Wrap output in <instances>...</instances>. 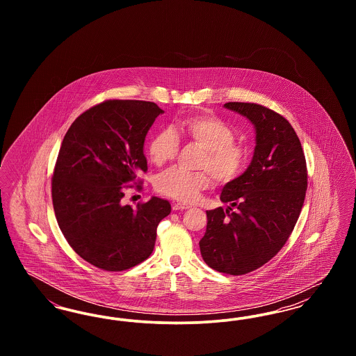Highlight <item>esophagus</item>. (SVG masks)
I'll use <instances>...</instances> for the list:
<instances>
[{
    "label": "esophagus",
    "mask_w": 356,
    "mask_h": 356,
    "mask_svg": "<svg viewBox=\"0 0 356 356\" xmlns=\"http://www.w3.org/2000/svg\"><path fill=\"white\" fill-rule=\"evenodd\" d=\"M188 208H189V205H186V204L176 203L172 205L173 211H184V209H188Z\"/></svg>",
    "instance_id": "obj_1"
}]
</instances>
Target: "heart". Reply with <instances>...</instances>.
<instances>
[{
    "label": "heart",
    "instance_id": "obj_1",
    "mask_svg": "<svg viewBox=\"0 0 356 356\" xmlns=\"http://www.w3.org/2000/svg\"><path fill=\"white\" fill-rule=\"evenodd\" d=\"M179 138L203 148L199 172L170 168L156 180V191L173 200L192 203L212 184H229L244 172L248 163V148L235 140L234 128L224 120L209 113H197L180 120L172 129H161L148 144V156L154 165L172 161L179 152Z\"/></svg>",
    "mask_w": 356,
    "mask_h": 356
}]
</instances>
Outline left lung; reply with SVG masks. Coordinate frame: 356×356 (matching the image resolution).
Returning a JSON list of instances; mask_svg holds the SVG:
<instances>
[{"label": "left lung", "instance_id": "1", "mask_svg": "<svg viewBox=\"0 0 356 356\" xmlns=\"http://www.w3.org/2000/svg\"><path fill=\"white\" fill-rule=\"evenodd\" d=\"M224 106L254 124V159L222 188L220 200L229 207L207 211L199 244L211 268L237 276L260 268L287 243L305 203L307 164L299 137L282 115L254 102Z\"/></svg>", "mask_w": 356, "mask_h": 356}]
</instances>
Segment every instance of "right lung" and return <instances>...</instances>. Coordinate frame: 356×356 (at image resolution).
I'll use <instances>...</instances> for the list:
<instances>
[{
	"label": "right lung",
	"instance_id": "add662e5",
	"mask_svg": "<svg viewBox=\"0 0 356 356\" xmlns=\"http://www.w3.org/2000/svg\"><path fill=\"white\" fill-rule=\"evenodd\" d=\"M154 102L105 100L73 121L51 176L58 227L73 251L102 271L129 270L152 254L168 200L125 205L128 188L140 191L147 172L144 140L163 113Z\"/></svg>",
	"mask_w": 356,
	"mask_h": 356
}]
</instances>
